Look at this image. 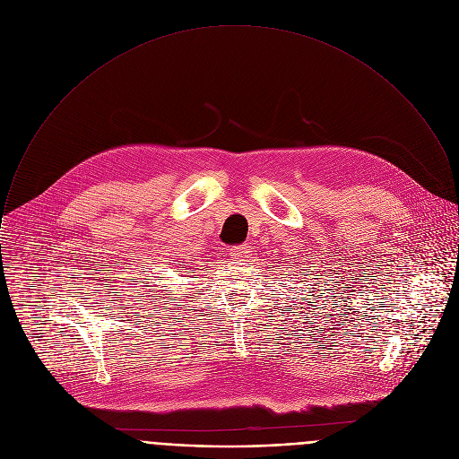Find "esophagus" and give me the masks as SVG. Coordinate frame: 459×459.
Returning <instances> with one entry per match:
<instances>
[{
  "instance_id": "esophagus-1",
  "label": "esophagus",
  "mask_w": 459,
  "mask_h": 459,
  "mask_svg": "<svg viewBox=\"0 0 459 459\" xmlns=\"http://www.w3.org/2000/svg\"><path fill=\"white\" fill-rule=\"evenodd\" d=\"M251 247L247 246V244H242V246H233L231 249H230V256L233 258V260H247V258H251Z\"/></svg>"
}]
</instances>
